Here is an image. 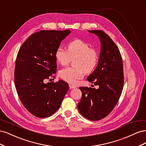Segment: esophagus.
Returning <instances> with one entry per match:
<instances>
[{"mask_svg": "<svg viewBox=\"0 0 146 146\" xmlns=\"http://www.w3.org/2000/svg\"><path fill=\"white\" fill-rule=\"evenodd\" d=\"M69 88H70V89H74V88H76V86L73 85H71V84H69Z\"/></svg>", "mask_w": 146, "mask_h": 146, "instance_id": "obj_1", "label": "esophagus"}]
</instances>
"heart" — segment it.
<instances>
[{
    "label": "heart",
    "mask_w": 146,
    "mask_h": 146,
    "mask_svg": "<svg viewBox=\"0 0 146 146\" xmlns=\"http://www.w3.org/2000/svg\"><path fill=\"white\" fill-rule=\"evenodd\" d=\"M74 58V66L66 68L60 72V77L70 83H74L81 79L85 72H92L98 64L99 56L96 49L81 39H75L70 42L67 50L60 47L55 52V60L62 66L68 64Z\"/></svg>",
    "instance_id": "b5f03b06"
}]
</instances>
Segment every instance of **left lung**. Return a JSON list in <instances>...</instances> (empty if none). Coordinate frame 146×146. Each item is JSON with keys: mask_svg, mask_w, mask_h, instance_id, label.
<instances>
[{"mask_svg": "<svg viewBox=\"0 0 146 146\" xmlns=\"http://www.w3.org/2000/svg\"><path fill=\"white\" fill-rule=\"evenodd\" d=\"M98 36L101 47L97 68L87 77L98 89L80 87L82 92L78 110L91 121H99L111 112L121 95L123 86V62L116 44L102 30H88Z\"/></svg>", "mask_w": 146, "mask_h": 146, "instance_id": "8db88e82", "label": "left lung"}]
</instances>
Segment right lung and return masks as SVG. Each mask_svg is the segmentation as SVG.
Returning a JSON list of instances; mask_svg holds the SVG:
<instances>
[{
	"label": "right lung",
	"instance_id": "add662e5",
	"mask_svg": "<svg viewBox=\"0 0 146 146\" xmlns=\"http://www.w3.org/2000/svg\"><path fill=\"white\" fill-rule=\"evenodd\" d=\"M70 33L69 30L39 31L30 36L17 53L15 69L17 93L24 107L35 116L52 115L69 90L64 81L44 82L56 72L55 52Z\"/></svg>",
	"mask_w": 146,
	"mask_h": 146
}]
</instances>
